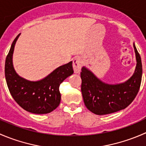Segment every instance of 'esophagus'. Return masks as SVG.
Instances as JSON below:
<instances>
[{
  "mask_svg": "<svg viewBox=\"0 0 146 146\" xmlns=\"http://www.w3.org/2000/svg\"><path fill=\"white\" fill-rule=\"evenodd\" d=\"M73 67L74 72L76 73H78L81 70L82 62L80 57H76L73 61Z\"/></svg>",
  "mask_w": 146,
  "mask_h": 146,
  "instance_id": "obj_1",
  "label": "esophagus"
}]
</instances>
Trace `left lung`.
<instances>
[{"mask_svg": "<svg viewBox=\"0 0 146 146\" xmlns=\"http://www.w3.org/2000/svg\"><path fill=\"white\" fill-rule=\"evenodd\" d=\"M136 67L133 76L125 82L116 85L104 83L90 70L82 67L81 92L87 108L98 115H104L127 107L138 94L142 78V63L139 53L133 44Z\"/></svg>", "mask_w": 146, "mask_h": 146, "instance_id": "left-lung-1", "label": "left lung"}]
</instances>
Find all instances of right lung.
Returning <instances> with one entry per match:
<instances>
[{
	"mask_svg": "<svg viewBox=\"0 0 146 146\" xmlns=\"http://www.w3.org/2000/svg\"><path fill=\"white\" fill-rule=\"evenodd\" d=\"M19 34L13 41L5 64L8 88L15 101L23 109L36 114H47L55 110L61 102L59 86L73 73V62L59 66L39 81H29L16 73L13 65V54Z\"/></svg>",
	"mask_w": 146,
	"mask_h": 146,
	"instance_id": "right-lung-1",
	"label": "right lung"
}]
</instances>
